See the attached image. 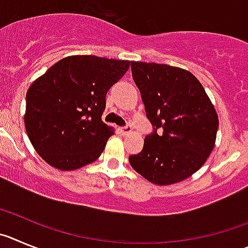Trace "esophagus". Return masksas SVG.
I'll list each match as a JSON object with an SVG mask.
<instances>
[{
    "instance_id": "1",
    "label": "esophagus",
    "mask_w": 248,
    "mask_h": 248,
    "mask_svg": "<svg viewBox=\"0 0 248 248\" xmlns=\"http://www.w3.org/2000/svg\"><path fill=\"white\" fill-rule=\"evenodd\" d=\"M131 131H132V126H131V124H127L126 126H124V127H120V128H119V132L121 133L122 136H126V135H128V133L131 132Z\"/></svg>"
}]
</instances>
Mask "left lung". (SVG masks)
Wrapping results in <instances>:
<instances>
[{"label":"left lung","instance_id":"left-lung-1","mask_svg":"<svg viewBox=\"0 0 248 248\" xmlns=\"http://www.w3.org/2000/svg\"><path fill=\"white\" fill-rule=\"evenodd\" d=\"M131 70L153 132L138 155H129V163L153 184L182 182L210 155L217 113L190 71L143 62H131Z\"/></svg>","mask_w":248,"mask_h":248}]
</instances>
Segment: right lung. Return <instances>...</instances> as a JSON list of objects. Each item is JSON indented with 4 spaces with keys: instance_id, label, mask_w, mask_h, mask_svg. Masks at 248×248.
I'll return each mask as SVG.
<instances>
[{
    "instance_id": "1",
    "label": "right lung",
    "mask_w": 248,
    "mask_h": 248,
    "mask_svg": "<svg viewBox=\"0 0 248 248\" xmlns=\"http://www.w3.org/2000/svg\"><path fill=\"white\" fill-rule=\"evenodd\" d=\"M129 68L128 60L73 55L59 60L26 95L27 135L48 164L73 170L101 155L113 135L101 120L106 93Z\"/></svg>"
}]
</instances>
